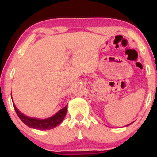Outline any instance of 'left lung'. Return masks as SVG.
Instances as JSON below:
<instances>
[{"label": "left lung", "instance_id": "obj_1", "mask_svg": "<svg viewBox=\"0 0 157 157\" xmlns=\"http://www.w3.org/2000/svg\"><path fill=\"white\" fill-rule=\"evenodd\" d=\"M130 124H131V123H130ZM130 124H128V125H130Z\"/></svg>", "mask_w": 157, "mask_h": 157}]
</instances>
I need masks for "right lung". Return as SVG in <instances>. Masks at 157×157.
Masks as SVG:
<instances>
[{"mask_svg": "<svg viewBox=\"0 0 157 157\" xmlns=\"http://www.w3.org/2000/svg\"><path fill=\"white\" fill-rule=\"evenodd\" d=\"M13 105L14 108H15L16 113H17V116L19 117V118L21 119V120L23 123L26 124L27 126L32 128L38 129V130H49V129L54 128L60 125L63 120L65 116H66L68 108L67 105H66L63 109L60 110L58 112L56 113L51 117L44 119V120H39V119L37 118L29 117L23 114L16 108L14 102Z\"/></svg>", "mask_w": 157, "mask_h": 157, "instance_id": "add662e5", "label": "right lung"}]
</instances>
